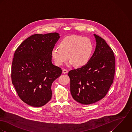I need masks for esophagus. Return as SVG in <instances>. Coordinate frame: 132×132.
Wrapping results in <instances>:
<instances>
[{"instance_id":"1","label":"esophagus","mask_w":132,"mask_h":132,"mask_svg":"<svg viewBox=\"0 0 132 132\" xmlns=\"http://www.w3.org/2000/svg\"><path fill=\"white\" fill-rule=\"evenodd\" d=\"M67 72H68V70H67V69H64L63 70V73L65 74V73H67Z\"/></svg>"}]
</instances>
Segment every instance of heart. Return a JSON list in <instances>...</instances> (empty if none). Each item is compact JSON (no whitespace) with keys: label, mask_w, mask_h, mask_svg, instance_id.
<instances>
[{"label":"heart","mask_w":132,"mask_h":132,"mask_svg":"<svg viewBox=\"0 0 132 132\" xmlns=\"http://www.w3.org/2000/svg\"><path fill=\"white\" fill-rule=\"evenodd\" d=\"M94 50L93 43L88 38L80 36H70L62 39L59 47L52 51L55 64L63 65L69 58V65L77 67L85 66L90 61Z\"/></svg>","instance_id":"obj_1"}]
</instances>
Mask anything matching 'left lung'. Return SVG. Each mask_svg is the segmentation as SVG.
I'll list each match as a JSON object with an SVG mask.
<instances>
[{"label": "left lung", "instance_id": "left-lung-1", "mask_svg": "<svg viewBox=\"0 0 132 132\" xmlns=\"http://www.w3.org/2000/svg\"><path fill=\"white\" fill-rule=\"evenodd\" d=\"M96 46L89 62L69 71L70 92L73 99L90 105L103 98L113 82L115 71L114 53L105 40L95 34Z\"/></svg>", "mask_w": 132, "mask_h": 132}]
</instances>
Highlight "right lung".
<instances>
[{"label":"right lung","instance_id":"right-lung-1","mask_svg":"<svg viewBox=\"0 0 132 132\" xmlns=\"http://www.w3.org/2000/svg\"><path fill=\"white\" fill-rule=\"evenodd\" d=\"M60 37L57 32L33 35L14 53L12 84L20 98L28 105L42 106L52 98V85L62 72L52 62V51Z\"/></svg>","mask_w":132,"mask_h":132}]
</instances>
